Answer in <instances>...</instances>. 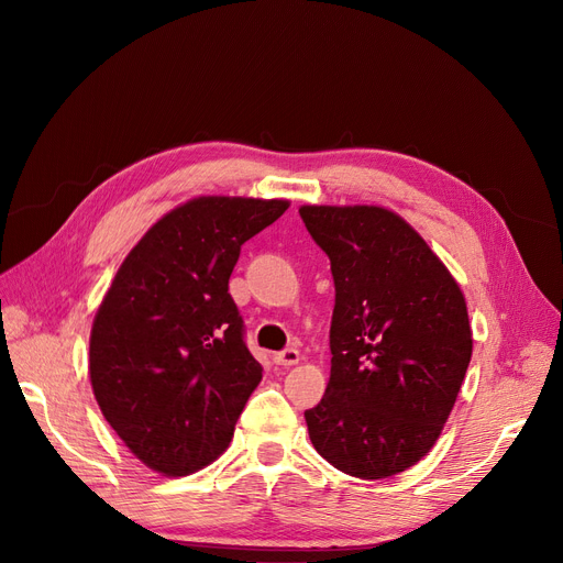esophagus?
I'll return each mask as SVG.
<instances>
[{
  "instance_id": "obj_1",
  "label": "esophagus",
  "mask_w": 563,
  "mask_h": 563,
  "mask_svg": "<svg viewBox=\"0 0 563 563\" xmlns=\"http://www.w3.org/2000/svg\"><path fill=\"white\" fill-rule=\"evenodd\" d=\"M299 361H301V353H299V349H294V346L283 349L274 356V363L283 365V367H291V365H297Z\"/></svg>"
}]
</instances>
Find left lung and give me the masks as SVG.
Instances as JSON below:
<instances>
[{"instance_id": "8db88e82", "label": "left lung", "mask_w": 563, "mask_h": 563, "mask_svg": "<svg viewBox=\"0 0 563 563\" xmlns=\"http://www.w3.org/2000/svg\"><path fill=\"white\" fill-rule=\"evenodd\" d=\"M335 283L331 378L306 410L314 450L361 479L416 465L448 422L472 356L459 283L401 217L303 205Z\"/></svg>"}]
</instances>
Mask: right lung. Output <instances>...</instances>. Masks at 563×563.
Instances as JSON below:
<instances>
[{
	"mask_svg": "<svg viewBox=\"0 0 563 563\" xmlns=\"http://www.w3.org/2000/svg\"><path fill=\"white\" fill-rule=\"evenodd\" d=\"M287 200L200 196L130 251L96 312L88 374L130 452L185 477L225 452L262 380L228 280L242 244Z\"/></svg>",
	"mask_w": 563,
	"mask_h": 563,
	"instance_id": "right-lung-1",
	"label": "right lung"
}]
</instances>
